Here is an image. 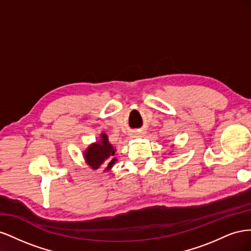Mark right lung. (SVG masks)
<instances>
[{
  "instance_id": "obj_1",
  "label": "right lung",
  "mask_w": 251,
  "mask_h": 251,
  "mask_svg": "<svg viewBox=\"0 0 251 251\" xmlns=\"http://www.w3.org/2000/svg\"><path fill=\"white\" fill-rule=\"evenodd\" d=\"M115 151L116 150H114L112 144L108 141V136L101 134L100 142L90 146L85 153V157L91 168L97 170L102 163H104V165L107 166L104 171H108L112 168L113 164H115L116 159L114 158Z\"/></svg>"
}]
</instances>
